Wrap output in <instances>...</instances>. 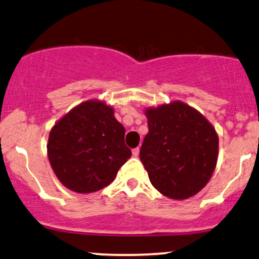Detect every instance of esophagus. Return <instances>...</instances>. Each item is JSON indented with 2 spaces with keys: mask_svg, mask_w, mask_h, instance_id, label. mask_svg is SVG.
Wrapping results in <instances>:
<instances>
[{
  "mask_svg": "<svg viewBox=\"0 0 259 259\" xmlns=\"http://www.w3.org/2000/svg\"><path fill=\"white\" fill-rule=\"evenodd\" d=\"M132 154H133V156H138V155H139V148H135V149H133Z\"/></svg>",
  "mask_w": 259,
  "mask_h": 259,
  "instance_id": "esophagus-1",
  "label": "esophagus"
}]
</instances>
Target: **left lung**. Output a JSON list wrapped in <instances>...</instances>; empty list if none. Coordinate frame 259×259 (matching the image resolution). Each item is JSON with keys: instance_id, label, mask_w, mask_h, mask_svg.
Returning <instances> with one entry per match:
<instances>
[{"instance_id": "1", "label": "left lung", "mask_w": 259, "mask_h": 259, "mask_svg": "<svg viewBox=\"0 0 259 259\" xmlns=\"http://www.w3.org/2000/svg\"><path fill=\"white\" fill-rule=\"evenodd\" d=\"M149 133L139 157L161 194L175 200L195 195L207 184L218 157V136L191 106L173 102L145 110Z\"/></svg>"}]
</instances>
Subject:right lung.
Wrapping results in <instances>:
<instances>
[{"instance_id": "add662e5", "label": "right lung", "mask_w": 259, "mask_h": 259, "mask_svg": "<svg viewBox=\"0 0 259 259\" xmlns=\"http://www.w3.org/2000/svg\"><path fill=\"white\" fill-rule=\"evenodd\" d=\"M47 153L62 184L80 194L110 184L132 155L114 109L98 100L82 103L54 124Z\"/></svg>"}]
</instances>
